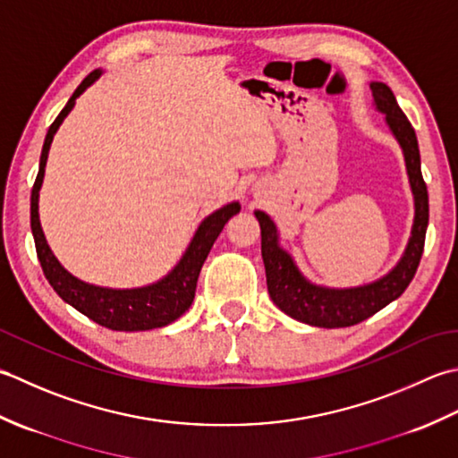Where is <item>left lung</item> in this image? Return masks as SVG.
Segmentation results:
<instances>
[{
	"mask_svg": "<svg viewBox=\"0 0 458 458\" xmlns=\"http://www.w3.org/2000/svg\"><path fill=\"white\" fill-rule=\"evenodd\" d=\"M369 87L373 92V105L381 114H386V124L403 152L409 185H411L415 201L411 237L407 241L399 263L377 281L361 286L330 288L314 284L298 270L291 253H286L281 247L275 221L265 211H255L260 225V253H263L270 298L291 318L318 326V328H346V326L360 324L389 302H394L413 281L425 247L428 195L421 175V156H419L415 130L403 110L399 108L394 92L387 85L371 82Z\"/></svg>",
	"mask_w": 458,
	"mask_h": 458,
	"instance_id": "obj_1",
	"label": "left lung"
}]
</instances>
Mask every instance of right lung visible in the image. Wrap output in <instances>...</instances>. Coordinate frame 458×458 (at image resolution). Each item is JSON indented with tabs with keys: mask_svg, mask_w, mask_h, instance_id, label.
<instances>
[{
	"mask_svg": "<svg viewBox=\"0 0 458 458\" xmlns=\"http://www.w3.org/2000/svg\"><path fill=\"white\" fill-rule=\"evenodd\" d=\"M100 74V69L92 71L89 77L81 82L77 90L72 92L67 105L59 112V116L55 118V123L47 130L39 160V174H37V180L31 190V231L35 239L37 257H39L43 273L47 276V281L53 286V291L57 293L64 302L77 308L81 314L89 316L90 320L105 326V328L120 332L162 328V326H167L180 318V316L191 306L195 286H198V276L205 259H208L213 242L219 237V233L225 227V223L241 211V205L239 201H231L205 217L199 223L198 231L193 233V239L190 241V245L185 249L182 259L177 260V265L157 283L138 288H108L90 284L81 281L77 276H72L69 270L59 263L57 257L53 255L51 247L47 245L45 233L39 221V190L43 185L47 156H49L53 136L57 134L59 126L72 110L77 98L92 85V82L98 81Z\"/></svg>",
	"mask_w": 458,
	"mask_h": 458,
	"instance_id": "1",
	"label": "right lung"
}]
</instances>
